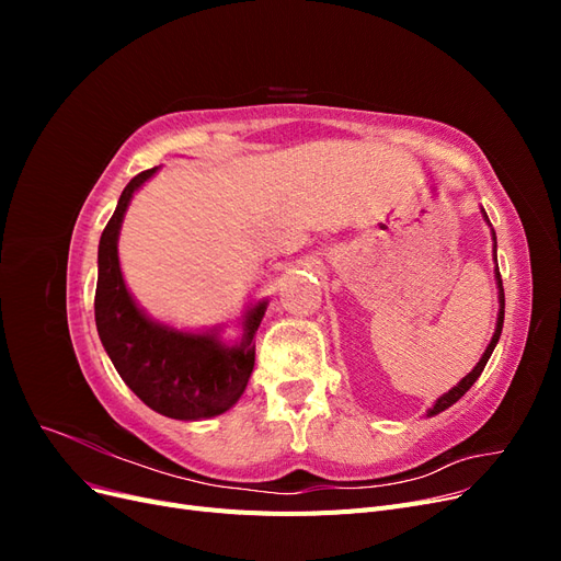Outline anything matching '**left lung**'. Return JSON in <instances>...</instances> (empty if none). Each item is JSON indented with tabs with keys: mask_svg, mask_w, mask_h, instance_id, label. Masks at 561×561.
I'll list each match as a JSON object with an SVG mask.
<instances>
[{
	"mask_svg": "<svg viewBox=\"0 0 561 561\" xmlns=\"http://www.w3.org/2000/svg\"><path fill=\"white\" fill-rule=\"evenodd\" d=\"M484 217H486V213H484ZM489 222V219H486ZM494 241H496V233H494ZM494 257H496V245H494ZM496 283H499V304H501V309H499V320H496V332H494V336H491V342H489V346H486V351H484V355L480 358V363L474 365V369L470 371L468 377H463L461 381H458L449 393H445L443 398H437V402L431 407L428 410V416H433V414H439V412H445L447 407H451L456 400H461L466 393H468V388L478 381V377L482 375L484 371V365H486V360L491 358V353H494V348H496V344H499V339H501V330H503V316H505V295H503V280H501V271H499V264H496Z\"/></svg>",
	"mask_w": 561,
	"mask_h": 561,
	"instance_id": "obj_1",
	"label": "left lung"
}]
</instances>
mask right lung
<instances>
[{
  "label": "right lung",
  "mask_w": 561,
  "mask_h": 561,
  "mask_svg": "<svg viewBox=\"0 0 561 561\" xmlns=\"http://www.w3.org/2000/svg\"><path fill=\"white\" fill-rule=\"evenodd\" d=\"M157 173L149 168L135 175L100 236L95 325L118 377L151 410L196 421L227 412L239 402L254 367V332L266 311V301L245 313L241 344L222 346L217 334L178 332L151 322L133 301L118 266V229L133 194Z\"/></svg>",
  "instance_id": "right-lung-1"
}]
</instances>
